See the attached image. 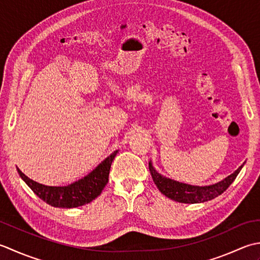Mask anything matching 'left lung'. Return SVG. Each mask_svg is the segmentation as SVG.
<instances>
[{
  "instance_id": "obj_1",
  "label": "left lung",
  "mask_w": 260,
  "mask_h": 260,
  "mask_svg": "<svg viewBox=\"0 0 260 260\" xmlns=\"http://www.w3.org/2000/svg\"><path fill=\"white\" fill-rule=\"evenodd\" d=\"M243 164L236 172L229 175L224 179H222L221 182L209 185V186H194V185L179 183L174 181V179L167 178L160 175L152 167L151 161H149V171L156 186L165 197L176 201V202L193 204L206 202V201H210L223 193L232 184V182L235 181L238 174L240 173Z\"/></svg>"
}]
</instances>
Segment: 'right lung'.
<instances>
[{
  "instance_id": "obj_1",
  "label": "right lung",
  "mask_w": 260,
  "mask_h": 260,
  "mask_svg": "<svg viewBox=\"0 0 260 260\" xmlns=\"http://www.w3.org/2000/svg\"><path fill=\"white\" fill-rule=\"evenodd\" d=\"M118 150L113 151L109 157L99 164V166L86 175L85 177L78 179L67 186H47L37 183L18 169L20 177L25 184L34 190L37 197L40 198L44 202L55 208L71 209L77 206L85 205L96 199L102 193L105 185L109 182V174L111 164Z\"/></svg>"
}]
</instances>
